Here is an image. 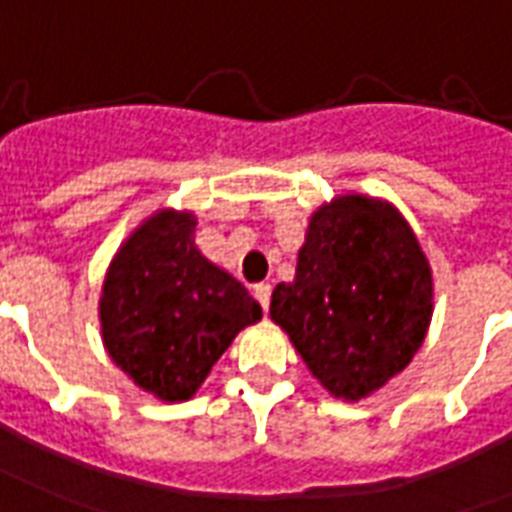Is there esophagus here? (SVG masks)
Returning <instances> with one entry per match:
<instances>
[{
	"instance_id": "1",
	"label": "esophagus",
	"mask_w": 512,
	"mask_h": 512,
	"mask_svg": "<svg viewBox=\"0 0 512 512\" xmlns=\"http://www.w3.org/2000/svg\"><path fill=\"white\" fill-rule=\"evenodd\" d=\"M252 295L257 298V304L263 306V312L268 309V301H271V285H266V282H260V285L252 287Z\"/></svg>"
}]
</instances>
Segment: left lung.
<instances>
[{
	"label": "left lung",
	"mask_w": 512,
	"mask_h": 512,
	"mask_svg": "<svg viewBox=\"0 0 512 512\" xmlns=\"http://www.w3.org/2000/svg\"><path fill=\"white\" fill-rule=\"evenodd\" d=\"M434 279L426 252L388 200L344 192L314 211L293 282L271 293V320L344 401L404 372L426 339Z\"/></svg>",
	"instance_id": "left-lung-1"
}]
</instances>
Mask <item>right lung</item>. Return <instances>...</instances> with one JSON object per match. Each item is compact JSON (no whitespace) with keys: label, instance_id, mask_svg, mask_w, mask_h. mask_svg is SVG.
<instances>
[{"label":"right lung","instance_id":"right-lung-1","mask_svg":"<svg viewBox=\"0 0 512 512\" xmlns=\"http://www.w3.org/2000/svg\"><path fill=\"white\" fill-rule=\"evenodd\" d=\"M198 217L160 208L113 255L100 295L102 344L154 399H192L211 366L263 309L195 244Z\"/></svg>","mask_w":512,"mask_h":512}]
</instances>
